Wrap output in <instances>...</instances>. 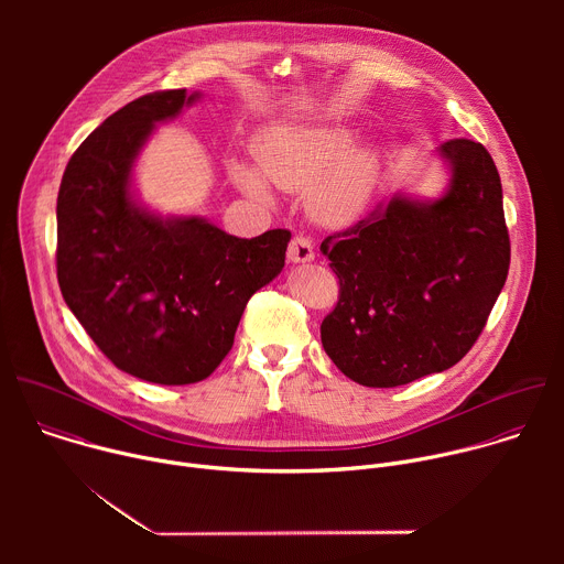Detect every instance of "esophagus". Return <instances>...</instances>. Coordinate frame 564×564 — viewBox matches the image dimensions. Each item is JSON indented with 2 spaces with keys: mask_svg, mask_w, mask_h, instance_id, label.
<instances>
[{
  "mask_svg": "<svg viewBox=\"0 0 564 564\" xmlns=\"http://www.w3.org/2000/svg\"><path fill=\"white\" fill-rule=\"evenodd\" d=\"M314 259L312 240L307 236H294L288 246V261L290 263H310Z\"/></svg>",
  "mask_w": 564,
  "mask_h": 564,
  "instance_id": "34e87169",
  "label": "esophagus"
}]
</instances>
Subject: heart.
<instances>
[{
  "mask_svg": "<svg viewBox=\"0 0 564 564\" xmlns=\"http://www.w3.org/2000/svg\"><path fill=\"white\" fill-rule=\"evenodd\" d=\"M355 138L350 124L274 122L254 140L257 167L231 160L229 176L263 203L272 198L270 185L305 192V209L316 223L346 227L368 207L381 165L379 149Z\"/></svg>",
  "mask_w": 564,
  "mask_h": 564,
  "instance_id": "1",
  "label": "heart"
}]
</instances>
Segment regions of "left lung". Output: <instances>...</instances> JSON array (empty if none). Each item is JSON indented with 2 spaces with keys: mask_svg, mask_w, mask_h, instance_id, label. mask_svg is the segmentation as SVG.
<instances>
[{
  "mask_svg": "<svg viewBox=\"0 0 564 564\" xmlns=\"http://www.w3.org/2000/svg\"><path fill=\"white\" fill-rule=\"evenodd\" d=\"M435 153L448 174L437 198L397 192L321 243L341 285L321 344L368 388L455 366L507 281L511 246L491 153L468 138L446 140Z\"/></svg>",
  "mask_w": 564,
  "mask_h": 564,
  "instance_id": "8db88e82",
  "label": "left lung"
}]
</instances>
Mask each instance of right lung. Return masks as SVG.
<instances>
[{"label":"right lung","instance_id":"right-lung-1","mask_svg":"<svg viewBox=\"0 0 564 564\" xmlns=\"http://www.w3.org/2000/svg\"><path fill=\"white\" fill-rule=\"evenodd\" d=\"M200 91L142 96L70 155L57 194V281L96 346L120 370L163 386L209 377L231 350L250 296L285 265L288 229L236 238L203 216L140 200L133 170L155 124Z\"/></svg>","mask_w":564,"mask_h":564}]
</instances>
